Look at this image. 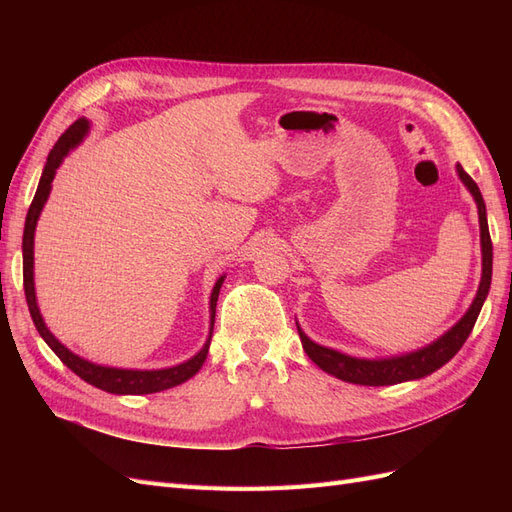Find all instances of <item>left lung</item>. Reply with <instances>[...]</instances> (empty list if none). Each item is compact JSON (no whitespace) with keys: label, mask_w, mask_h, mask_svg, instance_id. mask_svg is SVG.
Wrapping results in <instances>:
<instances>
[{"label":"left lung","mask_w":512,"mask_h":512,"mask_svg":"<svg viewBox=\"0 0 512 512\" xmlns=\"http://www.w3.org/2000/svg\"><path fill=\"white\" fill-rule=\"evenodd\" d=\"M457 175L461 183L466 185L468 192L472 194L476 209H478V226H480V254H483V273H480V284L476 290V297L468 312L457 320L451 329L444 335H440L436 342H431L423 348L406 352V354H395V356H382V359H359V356H350L339 350L320 346L309 339L297 322V331L301 337V344L305 354L312 359L322 371L327 374L352 382V384H363V386H389L399 384L408 380L425 378L433 371L446 365L453 356L459 352V348L466 344L468 335L474 329V322L483 309V303L491 288V269H493V245L489 237V226H487V209L483 194H480L478 185L474 179L457 164Z\"/></svg>","instance_id":"obj_1"}]
</instances>
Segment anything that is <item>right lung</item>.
<instances>
[{"instance_id":"add662e5","label":"right lung","mask_w":512,"mask_h":512,"mask_svg":"<svg viewBox=\"0 0 512 512\" xmlns=\"http://www.w3.org/2000/svg\"><path fill=\"white\" fill-rule=\"evenodd\" d=\"M89 128H91L89 119L81 117V119H76L64 134L59 136V141L51 149L49 158H46L36 196L32 200V207H29V211H27L25 230H23V286H25L27 307H29V314H32V320L36 324L40 337L59 356L61 363H64L68 369H72L76 376L83 378L85 382H89L91 386H96V389H102V391L113 393V395L160 393V391L173 389V386L183 384L185 380H190L192 376L198 374V369L203 367L207 354H209V346H211V335H213V324H215V305H218L220 288L224 284L226 275H220L218 282H215V286L211 290V297H209V335H207V342L203 344V348H200L192 356V359L183 361L179 365H173V367H162V369H126V367H111V365H100V363L87 361V359H83V356L74 354L70 348H66L49 331V327H46L44 318L40 314V307H38L36 284H34L36 226H38L40 213L46 205V200H49L51 183L55 179L57 168L61 166V162L66 160V156L74 147H79L85 141V136L89 134Z\"/></svg>"}]
</instances>
